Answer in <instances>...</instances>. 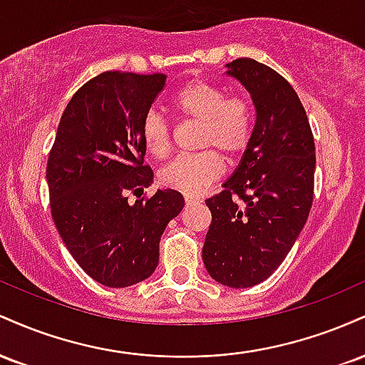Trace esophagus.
<instances>
[{
  "instance_id": "1",
  "label": "esophagus",
  "mask_w": 365,
  "mask_h": 365,
  "mask_svg": "<svg viewBox=\"0 0 365 365\" xmlns=\"http://www.w3.org/2000/svg\"><path fill=\"white\" fill-rule=\"evenodd\" d=\"M197 202H199V199H195V197L185 195V204H187V206H192V204H197Z\"/></svg>"
}]
</instances>
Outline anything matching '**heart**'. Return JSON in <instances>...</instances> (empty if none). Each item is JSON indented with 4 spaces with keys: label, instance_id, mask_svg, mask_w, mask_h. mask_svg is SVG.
<instances>
[{
    "label": "heart",
    "instance_id": "b5f03b06",
    "mask_svg": "<svg viewBox=\"0 0 365 365\" xmlns=\"http://www.w3.org/2000/svg\"><path fill=\"white\" fill-rule=\"evenodd\" d=\"M173 108L183 118L200 123L199 145L202 153L178 156L159 171L161 185L180 194L195 197L223 173V159L237 158L252 139L254 111L244 96H226L223 87L202 81L188 82L173 98ZM142 140L154 158H165L170 150L168 120L149 111L142 120Z\"/></svg>",
    "mask_w": 365,
    "mask_h": 365
}]
</instances>
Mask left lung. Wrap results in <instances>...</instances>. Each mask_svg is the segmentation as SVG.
Segmentation results:
<instances>
[{"label":"left lung","mask_w":365,"mask_h":365,"mask_svg":"<svg viewBox=\"0 0 365 365\" xmlns=\"http://www.w3.org/2000/svg\"><path fill=\"white\" fill-rule=\"evenodd\" d=\"M226 68L249 91L255 125L235 173L206 200L212 220L202 261L217 283L249 288L278 269L302 232L312 206L316 148L307 113L282 75L250 58Z\"/></svg>","instance_id":"8db88e82"}]
</instances>
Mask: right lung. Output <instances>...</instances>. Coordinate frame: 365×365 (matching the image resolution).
<instances>
[{"mask_svg":"<svg viewBox=\"0 0 365 365\" xmlns=\"http://www.w3.org/2000/svg\"><path fill=\"white\" fill-rule=\"evenodd\" d=\"M165 83V73H99L66 104L49 150L54 225L78 266L104 287L149 278L163 232L183 209L182 194L171 188L135 204L127 197L153 183L140 128Z\"/></svg>","mask_w":365,"mask_h":365,"instance_id":"add662e5","label":"right lung"}]
</instances>
